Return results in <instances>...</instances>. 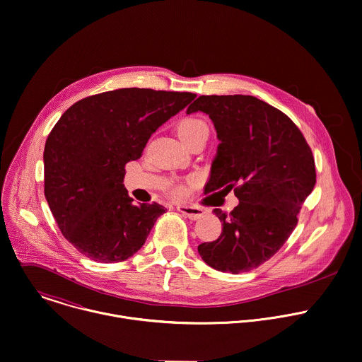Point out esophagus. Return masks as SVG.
<instances>
[{
  "label": "esophagus",
  "mask_w": 362,
  "mask_h": 362,
  "mask_svg": "<svg viewBox=\"0 0 362 362\" xmlns=\"http://www.w3.org/2000/svg\"><path fill=\"white\" fill-rule=\"evenodd\" d=\"M177 210L190 220H197L204 216V210L196 206H177Z\"/></svg>",
  "instance_id": "obj_1"
}]
</instances>
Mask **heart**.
<instances>
[{"instance_id":"b5f03b06","label":"heart","mask_w":362,"mask_h":362,"mask_svg":"<svg viewBox=\"0 0 362 362\" xmlns=\"http://www.w3.org/2000/svg\"><path fill=\"white\" fill-rule=\"evenodd\" d=\"M177 135L180 138V141L185 144L193 138L197 136H207L209 135V128L206 125L204 120L199 119V117H185L183 120H180V124L177 125ZM186 193L185 187H176L173 190V194L176 197H180Z\"/></svg>"}]
</instances>
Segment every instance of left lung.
<instances>
[{"label": "left lung", "instance_id": "8db88e82", "mask_svg": "<svg viewBox=\"0 0 362 362\" xmlns=\"http://www.w3.org/2000/svg\"><path fill=\"white\" fill-rule=\"evenodd\" d=\"M203 112L218 146L204 192L234 189L238 204L227 214L214 209L223 230L202 243L203 262L223 273H246L273 257L298 221L315 185L310 146L281 110L250 95L199 96L186 110Z\"/></svg>", "mask_w": 362, "mask_h": 362}]
</instances>
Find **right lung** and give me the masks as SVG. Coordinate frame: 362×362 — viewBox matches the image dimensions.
Segmentation results:
<instances>
[{"label":"right lung","instance_id":"1","mask_svg":"<svg viewBox=\"0 0 362 362\" xmlns=\"http://www.w3.org/2000/svg\"><path fill=\"white\" fill-rule=\"evenodd\" d=\"M194 98L122 88L81 99L61 116L44 149V192L64 237L83 256L119 263L145 245L165 207L134 203L125 165Z\"/></svg>","mask_w":362,"mask_h":362}]
</instances>
